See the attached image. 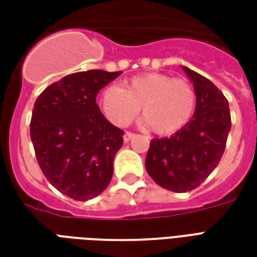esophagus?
Listing matches in <instances>:
<instances>
[{"label":"esophagus","mask_w":257,"mask_h":257,"mask_svg":"<svg viewBox=\"0 0 257 257\" xmlns=\"http://www.w3.org/2000/svg\"><path fill=\"white\" fill-rule=\"evenodd\" d=\"M135 134H132V132H125L123 134V142H129L131 139H134Z\"/></svg>","instance_id":"esophagus-1"}]
</instances>
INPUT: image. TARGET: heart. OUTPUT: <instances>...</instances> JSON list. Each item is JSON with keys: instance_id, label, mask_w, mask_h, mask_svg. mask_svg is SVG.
<instances>
[{"instance_id": "b5f03b06", "label": "heart", "mask_w": 257, "mask_h": 257, "mask_svg": "<svg viewBox=\"0 0 257 257\" xmlns=\"http://www.w3.org/2000/svg\"><path fill=\"white\" fill-rule=\"evenodd\" d=\"M106 117L117 126H126L139 114L143 125L157 135H172L193 118L197 95L193 85L167 74L149 73L134 77L122 86L110 85L100 95Z\"/></svg>"}]
</instances>
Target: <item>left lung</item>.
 <instances>
[{
    "instance_id": "obj_1",
    "label": "left lung",
    "mask_w": 257,
    "mask_h": 257,
    "mask_svg": "<svg viewBox=\"0 0 257 257\" xmlns=\"http://www.w3.org/2000/svg\"><path fill=\"white\" fill-rule=\"evenodd\" d=\"M193 82L197 106L190 122L171 138L153 139L146 171L158 186L175 193L197 189L217 167L226 149L231 117L228 101L213 82L182 66Z\"/></svg>"
}]
</instances>
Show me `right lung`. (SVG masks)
Returning a JSON list of instances; mask_svg holds the SVG:
<instances>
[{"label": "right lung", "mask_w": 257, "mask_h": 257, "mask_svg": "<svg viewBox=\"0 0 257 257\" xmlns=\"http://www.w3.org/2000/svg\"><path fill=\"white\" fill-rule=\"evenodd\" d=\"M122 71L89 70L53 82L34 103L30 136L48 182L75 201L107 189L112 162L122 147V129L100 112L96 96Z\"/></svg>", "instance_id": "obj_1"}]
</instances>
